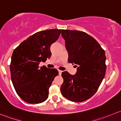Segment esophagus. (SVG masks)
<instances>
[{"label":"esophagus","mask_w":121,"mask_h":121,"mask_svg":"<svg viewBox=\"0 0 121 121\" xmlns=\"http://www.w3.org/2000/svg\"><path fill=\"white\" fill-rule=\"evenodd\" d=\"M58 73H59V75H61V73H62V71H61V70H60V69H58Z\"/></svg>","instance_id":"34e87169"}]
</instances>
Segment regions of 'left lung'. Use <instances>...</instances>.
I'll list each match as a JSON object with an SVG mask.
<instances>
[{
  "label": "left lung",
  "mask_w": 121,
  "mask_h": 121,
  "mask_svg": "<svg viewBox=\"0 0 121 121\" xmlns=\"http://www.w3.org/2000/svg\"><path fill=\"white\" fill-rule=\"evenodd\" d=\"M68 54V62L75 64L77 73H62L63 97L73 102H82L98 90L106 71L104 50L93 37L83 31L62 30Z\"/></svg>",
  "instance_id": "1"
}]
</instances>
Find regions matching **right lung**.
Wrapping results in <instances>:
<instances>
[{"label":"right lung","mask_w":121,"mask_h":121,"mask_svg":"<svg viewBox=\"0 0 121 121\" xmlns=\"http://www.w3.org/2000/svg\"><path fill=\"white\" fill-rule=\"evenodd\" d=\"M61 30L39 31L23 41L14 49L11 58V79L18 95L29 104L44 102L57 69L40 67L41 61L50 58V46L57 40Z\"/></svg>","instance_id":"right-lung-1"}]
</instances>
